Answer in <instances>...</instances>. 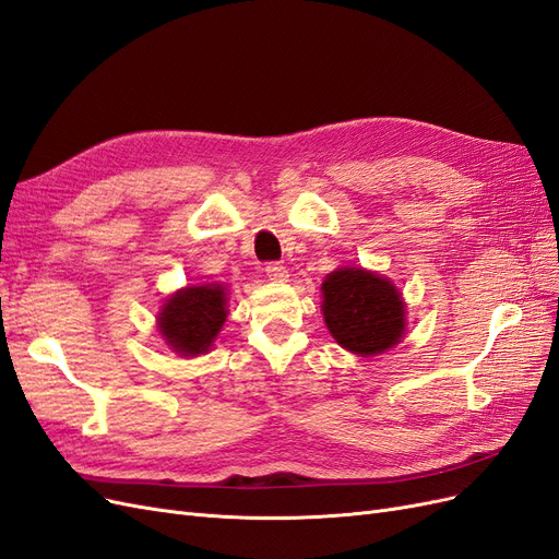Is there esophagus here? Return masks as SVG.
Masks as SVG:
<instances>
[{"mask_svg": "<svg viewBox=\"0 0 559 559\" xmlns=\"http://www.w3.org/2000/svg\"><path fill=\"white\" fill-rule=\"evenodd\" d=\"M265 275L273 282H286V277H289V273H286V267L282 263H267Z\"/></svg>", "mask_w": 559, "mask_h": 559, "instance_id": "1", "label": "esophagus"}]
</instances>
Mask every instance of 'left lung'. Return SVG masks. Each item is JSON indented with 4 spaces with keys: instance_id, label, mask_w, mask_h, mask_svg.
I'll use <instances>...</instances> for the list:
<instances>
[{
    "instance_id": "obj_1",
    "label": "left lung",
    "mask_w": 559,
    "mask_h": 559,
    "mask_svg": "<svg viewBox=\"0 0 559 559\" xmlns=\"http://www.w3.org/2000/svg\"><path fill=\"white\" fill-rule=\"evenodd\" d=\"M321 312L335 343L359 357L394 347L405 331V302L386 277L364 267H337L321 284Z\"/></svg>"
}]
</instances>
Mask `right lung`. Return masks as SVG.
<instances>
[{
	"mask_svg": "<svg viewBox=\"0 0 559 559\" xmlns=\"http://www.w3.org/2000/svg\"><path fill=\"white\" fill-rule=\"evenodd\" d=\"M226 286H186L165 300L158 312V331L181 357L205 354L228 317Z\"/></svg>",
	"mask_w": 559,
	"mask_h": 559,
	"instance_id": "1",
	"label": "right lung"
}]
</instances>
